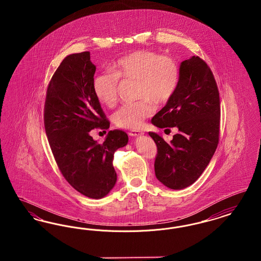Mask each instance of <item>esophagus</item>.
Here are the masks:
<instances>
[{"instance_id": "34e87169", "label": "esophagus", "mask_w": 261, "mask_h": 261, "mask_svg": "<svg viewBox=\"0 0 261 261\" xmlns=\"http://www.w3.org/2000/svg\"><path fill=\"white\" fill-rule=\"evenodd\" d=\"M128 134H129V136L139 137L144 135V132L140 131V130H133V131H130Z\"/></svg>"}]
</instances>
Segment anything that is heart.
Segmentation results:
<instances>
[{"instance_id": "b5f03b06", "label": "heart", "mask_w": 261, "mask_h": 261, "mask_svg": "<svg viewBox=\"0 0 261 261\" xmlns=\"http://www.w3.org/2000/svg\"><path fill=\"white\" fill-rule=\"evenodd\" d=\"M112 72L97 74L92 83L96 98L108 108L118 99L119 79L136 80V102L125 103L113 114L116 126L138 129L154 111V102L165 103L173 97L180 81V68L173 58L151 50H137L112 64Z\"/></svg>"}]
</instances>
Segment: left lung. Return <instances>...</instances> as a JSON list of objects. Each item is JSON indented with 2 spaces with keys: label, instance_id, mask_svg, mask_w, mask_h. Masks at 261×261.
<instances>
[{
  "label": "left lung",
  "instance_id": "obj_1",
  "mask_svg": "<svg viewBox=\"0 0 261 261\" xmlns=\"http://www.w3.org/2000/svg\"><path fill=\"white\" fill-rule=\"evenodd\" d=\"M151 123L178 129L170 143L149 133L158 147L156 178L173 190L191 186L208 165L219 142V91L206 62L199 57L182 62L178 88Z\"/></svg>",
  "mask_w": 261,
  "mask_h": 261
}]
</instances>
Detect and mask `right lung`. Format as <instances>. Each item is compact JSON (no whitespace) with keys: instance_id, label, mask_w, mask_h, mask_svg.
Wrapping results in <instances>:
<instances>
[{"instance_id":"1","label":"right lung","mask_w":261,"mask_h":261,"mask_svg":"<svg viewBox=\"0 0 261 261\" xmlns=\"http://www.w3.org/2000/svg\"><path fill=\"white\" fill-rule=\"evenodd\" d=\"M95 71L90 51L72 54L62 61L48 85L44 124L62 176L80 194L98 199L116 183L113 155L127 145L128 136L113 130L99 144L90 135L95 128H110L92 87Z\"/></svg>"}]
</instances>
